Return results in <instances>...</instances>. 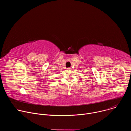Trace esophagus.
I'll return each mask as SVG.
<instances>
[{"mask_svg": "<svg viewBox=\"0 0 131 131\" xmlns=\"http://www.w3.org/2000/svg\"><path fill=\"white\" fill-rule=\"evenodd\" d=\"M67 69H68V70H71V67H69V68H67Z\"/></svg>", "mask_w": 131, "mask_h": 131, "instance_id": "34e87169", "label": "esophagus"}]
</instances>
